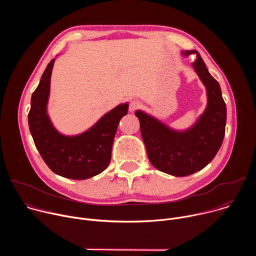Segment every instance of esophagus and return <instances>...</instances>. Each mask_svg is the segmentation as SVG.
Returning <instances> with one entry per match:
<instances>
[{"mask_svg": "<svg viewBox=\"0 0 256 256\" xmlns=\"http://www.w3.org/2000/svg\"><path fill=\"white\" fill-rule=\"evenodd\" d=\"M140 106V102L138 100H132L130 102V107H128L130 112H134Z\"/></svg>", "mask_w": 256, "mask_h": 256, "instance_id": "34e87169", "label": "esophagus"}]
</instances>
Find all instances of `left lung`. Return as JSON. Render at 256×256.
Instances as JSON below:
<instances>
[{
    "label": "left lung",
    "instance_id": "left-lung-1",
    "mask_svg": "<svg viewBox=\"0 0 256 256\" xmlns=\"http://www.w3.org/2000/svg\"><path fill=\"white\" fill-rule=\"evenodd\" d=\"M181 54L184 56L196 54L192 66L206 90V106L196 122L179 130L142 110L136 112L150 162L158 170L177 177L198 172L214 159L222 146L227 120L221 87L200 54L194 50Z\"/></svg>",
    "mask_w": 256,
    "mask_h": 256
}]
</instances>
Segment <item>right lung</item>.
<instances>
[{
  "instance_id": "add662e5",
  "label": "right lung",
  "mask_w": 256,
  "mask_h": 256,
  "mask_svg": "<svg viewBox=\"0 0 256 256\" xmlns=\"http://www.w3.org/2000/svg\"><path fill=\"white\" fill-rule=\"evenodd\" d=\"M54 62V58L32 93L29 130L36 149L52 172L68 179H88L104 171L110 163L114 136L120 120L128 114V103L118 104L81 134L60 132L48 112Z\"/></svg>"
}]
</instances>
